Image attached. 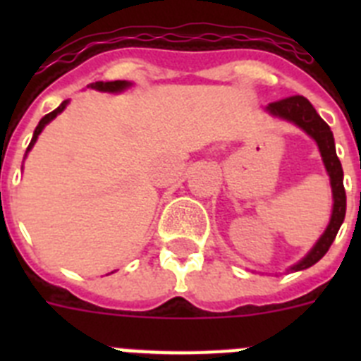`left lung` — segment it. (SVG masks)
<instances>
[{"instance_id":"obj_1","label":"left lung","mask_w":361,"mask_h":361,"mask_svg":"<svg viewBox=\"0 0 361 361\" xmlns=\"http://www.w3.org/2000/svg\"><path fill=\"white\" fill-rule=\"evenodd\" d=\"M267 111L271 116L286 119L289 123L296 124L298 128L304 130L309 137H312L317 141L318 149H320L322 161H324L325 170L329 173L331 178V190H333V213H331V220L327 229L324 231L318 242L312 245V250L305 255L300 262H296L291 267V271H302L307 267L314 266V264L329 251L331 244L336 238V233L342 226L343 219H345V188H343V170L342 162L336 155V148H334V137L331 132L329 124L325 123L317 110L312 108L304 95H291V97L280 99L275 103L267 104Z\"/></svg>"}]
</instances>
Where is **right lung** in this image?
Instances as JSON below:
<instances>
[{
    "label": "right lung",
    "mask_w": 361,
    "mask_h": 361,
    "mask_svg": "<svg viewBox=\"0 0 361 361\" xmlns=\"http://www.w3.org/2000/svg\"><path fill=\"white\" fill-rule=\"evenodd\" d=\"M128 86H132V82H128V81H106V82L97 81V82H92V85H88V88H94V90H99V92H110V94H117V92L126 90ZM66 104H68V101H63V103L59 104L56 110L50 111V114H47V116L39 121V124H37L36 130H34V135H32V141H30V145H28L27 153L30 152L32 146L36 145L37 137H39V133L43 132L44 126H47V124H49L54 117H57V114H61V111L66 108Z\"/></svg>",
    "instance_id": "1"
}]
</instances>
